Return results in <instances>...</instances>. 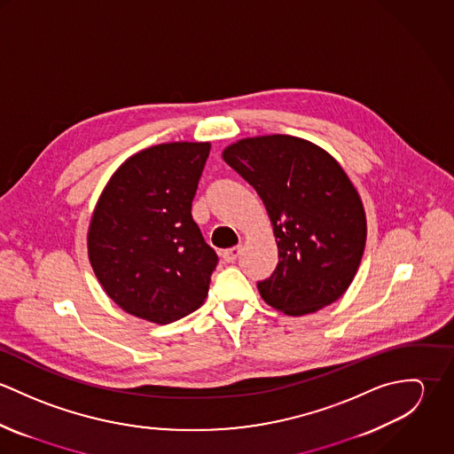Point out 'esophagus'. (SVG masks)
<instances>
[{"instance_id":"obj_1","label":"esophagus","mask_w":454,"mask_h":454,"mask_svg":"<svg viewBox=\"0 0 454 454\" xmlns=\"http://www.w3.org/2000/svg\"><path fill=\"white\" fill-rule=\"evenodd\" d=\"M239 254H241V248H239V247H234V248L225 250V252L222 254V257H223L225 262H234V260L239 257Z\"/></svg>"}]
</instances>
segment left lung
Wrapping results in <instances>:
<instances>
[{"label":"left lung","instance_id":"8db88e82","mask_svg":"<svg viewBox=\"0 0 454 454\" xmlns=\"http://www.w3.org/2000/svg\"><path fill=\"white\" fill-rule=\"evenodd\" d=\"M223 160L260 195L279 262L259 281L262 299L288 317L335 302L365 250L367 218L358 191L322 146L288 134L245 137Z\"/></svg>","mask_w":454,"mask_h":454}]
</instances>
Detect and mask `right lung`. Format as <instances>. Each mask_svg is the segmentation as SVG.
Returning <instances> with one entry per match:
<instances>
[{
  "mask_svg": "<svg viewBox=\"0 0 454 454\" xmlns=\"http://www.w3.org/2000/svg\"><path fill=\"white\" fill-rule=\"evenodd\" d=\"M207 141L160 143L130 155L99 195L87 232L92 270L126 313L168 325L207 295L218 257L192 218Z\"/></svg>",
  "mask_w": 454,
  "mask_h": 454,
  "instance_id": "add662e5",
  "label": "right lung"
}]
</instances>
